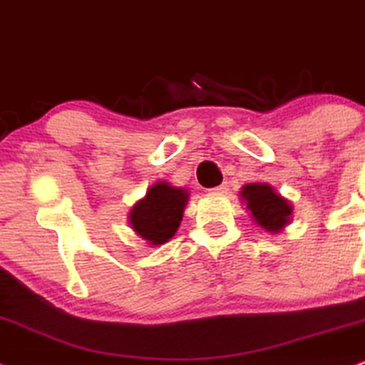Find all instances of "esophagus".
<instances>
[{"label": "esophagus", "mask_w": 365, "mask_h": 365, "mask_svg": "<svg viewBox=\"0 0 365 365\" xmlns=\"http://www.w3.org/2000/svg\"><path fill=\"white\" fill-rule=\"evenodd\" d=\"M227 191H229V186L227 184H220V186L210 190V195H227Z\"/></svg>", "instance_id": "esophagus-1"}]
</instances>
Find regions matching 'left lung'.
<instances>
[{"instance_id": "8db88e82", "label": "left lung", "mask_w": 365, "mask_h": 365, "mask_svg": "<svg viewBox=\"0 0 365 365\" xmlns=\"http://www.w3.org/2000/svg\"><path fill=\"white\" fill-rule=\"evenodd\" d=\"M239 196L250 210V215L256 225L264 232L280 234L290 224L294 215V205L285 196L277 192L268 182L244 184Z\"/></svg>"}]
</instances>
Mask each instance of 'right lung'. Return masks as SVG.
Returning <instances> with one entry per match:
<instances>
[{
    "label": "right lung",
    "mask_w": 365,
    "mask_h": 365,
    "mask_svg": "<svg viewBox=\"0 0 365 365\" xmlns=\"http://www.w3.org/2000/svg\"><path fill=\"white\" fill-rule=\"evenodd\" d=\"M190 192L167 181H157L133 205L128 224L148 246L157 247L173 239L181 225Z\"/></svg>",
    "instance_id": "obj_1"
}]
</instances>
